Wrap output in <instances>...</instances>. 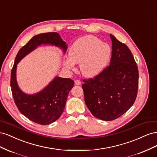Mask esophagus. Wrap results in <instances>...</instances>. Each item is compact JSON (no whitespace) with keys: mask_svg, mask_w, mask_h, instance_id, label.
Here are the masks:
<instances>
[{"mask_svg":"<svg viewBox=\"0 0 157 157\" xmlns=\"http://www.w3.org/2000/svg\"><path fill=\"white\" fill-rule=\"evenodd\" d=\"M75 83L76 85H80V84H81V82H80L79 80H77V79L75 80Z\"/></svg>","mask_w":157,"mask_h":157,"instance_id":"1","label":"esophagus"}]
</instances>
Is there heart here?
Masks as SVG:
<instances>
[{
    "label": "heart",
    "mask_w": 157,
    "mask_h": 157,
    "mask_svg": "<svg viewBox=\"0 0 157 157\" xmlns=\"http://www.w3.org/2000/svg\"><path fill=\"white\" fill-rule=\"evenodd\" d=\"M111 47L94 36H85L76 40L69 52V59L64 61L65 67L74 70L75 63H80L82 74L93 77L100 73L109 62Z\"/></svg>",
    "instance_id": "b5f03b06"
}]
</instances>
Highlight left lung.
Segmentation results:
<instances>
[{
	"label": "left lung",
	"mask_w": 157,
	"mask_h": 157,
	"mask_svg": "<svg viewBox=\"0 0 157 157\" xmlns=\"http://www.w3.org/2000/svg\"><path fill=\"white\" fill-rule=\"evenodd\" d=\"M110 65L93 78L83 80L84 101L92 115L110 121L120 117L134 104L138 89L139 73L130 50L110 35Z\"/></svg>",
	"instance_id": "left-lung-1"
}]
</instances>
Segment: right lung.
Segmentation results:
<instances>
[{
  "label": "right lung",
  "mask_w": 157,
  "mask_h": 157,
  "mask_svg": "<svg viewBox=\"0 0 157 157\" xmlns=\"http://www.w3.org/2000/svg\"><path fill=\"white\" fill-rule=\"evenodd\" d=\"M42 44L58 46L63 50V53L67 48L66 42L58 33H46L34 36L18 52L11 71L10 86L13 100L20 113L33 122L46 125L58 120L63 112L74 81L69 78L56 77L48 86L36 94H27L21 91L16 80L17 64Z\"/></svg>",
  "instance_id": "right-lung-1"
}]
</instances>
